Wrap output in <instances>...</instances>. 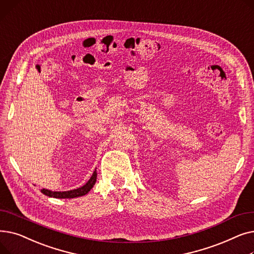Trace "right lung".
Listing matches in <instances>:
<instances>
[{"label": "right lung", "instance_id": "add662e5", "mask_svg": "<svg viewBox=\"0 0 254 254\" xmlns=\"http://www.w3.org/2000/svg\"><path fill=\"white\" fill-rule=\"evenodd\" d=\"M97 181V170L92 173L91 177L89 180L82 186H80L78 189L71 190H66V191H52L49 190L42 189L41 192L44 193L47 196L50 197H56V198H73V197H78V196H82L88 193V191L93 188Z\"/></svg>", "mask_w": 254, "mask_h": 254}]
</instances>
